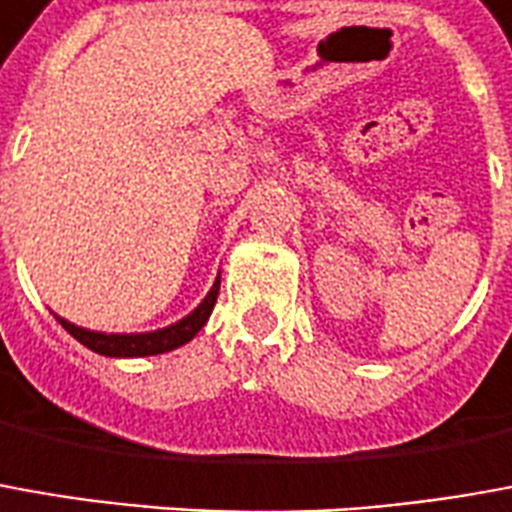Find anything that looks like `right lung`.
I'll return each mask as SVG.
<instances>
[{"label":"right lung","mask_w":512,"mask_h":512,"mask_svg":"<svg viewBox=\"0 0 512 512\" xmlns=\"http://www.w3.org/2000/svg\"><path fill=\"white\" fill-rule=\"evenodd\" d=\"M219 285L221 280L213 282V288L207 293L205 299H202V305L196 307L194 313H188V316L177 321V324H171V327H163V330L155 332H94V330H82L77 324H71L66 318L57 316V321L63 324V330L71 332L82 346H88L91 352L96 355H105V357H149V355H163V352H171V349H177L182 343H188L194 338L196 332L202 330L207 324V318L213 313V307H216V299H219Z\"/></svg>","instance_id":"1"}]
</instances>
